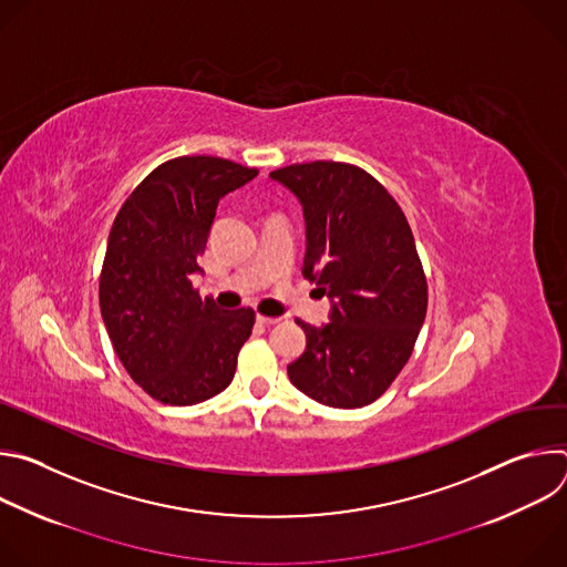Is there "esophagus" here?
Listing matches in <instances>:
<instances>
[{
	"instance_id": "obj_1",
	"label": "esophagus",
	"mask_w": 567,
	"mask_h": 567,
	"mask_svg": "<svg viewBox=\"0 0 567 567\" xmlns=\"http://www.w3.org/2000/svg\"><path fill=\"white\" fill-rule=\"evenodd\" d=\"M258 322H260V326H265V328H271V326H276L278 318H274V316H265V313H258Z\"/></svg>"
}]
</instances>
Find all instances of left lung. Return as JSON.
<instances>
[{"mask_svg": "<svg viewBox=\"0 0 567 567\" xmlns=\"http://www.w3.org/2000/svg\"><path fill=\"white\" fill-rule=\"evenodd\" d=\"M302 204L305 278L332 298V322L298 318L307 350L287 365L291 383L332 409L379 399L409 363L429 307L411 224L363 168L311 161L269 173Z\"/></svg>", "mask_w": 567, "mask_h": 567, "instance_id": "left-lung-1", "label": "left lung"}]
</instances>
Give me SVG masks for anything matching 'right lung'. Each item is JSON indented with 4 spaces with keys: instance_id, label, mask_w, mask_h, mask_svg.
Returning a JSON list of instances; mask_svg holds the SVG:
<instances>
[{
    "instance_id": "right-lung-1",
    "label": "right lung",
    "mask_w": 567,
    "mask_h": 567,
    "mask_svg": "<svg viewBox=\"0 0 567 567\" xmlns=\"http://www.w3.org/2000/svg\"><path fill=\"white\" fill-rule=\"evenodd\" d=\"M258 168L221 156H175L123 202L99 280L105 328L130 377L156 401L193 406L235 377L256 311L219 309L193 287L219 199Z\"/></svg>"
}]
</instances>
